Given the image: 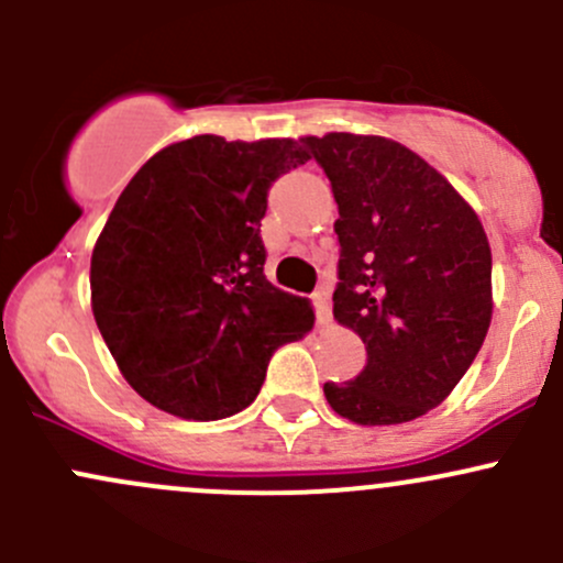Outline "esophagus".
<instances>
[{"label":"esophagus","mask_w":563,"mask_h":563,"mask_svg":"<svg viewBox=\"0 0 563 563\" xmlns=\"http://www.w3.org/2000/svg\"><path fill=\"white\" fill-rule=\"evenodd\" d=\"M313 308H316V321L321 323H329V318H332V308H329V291L327 288H318V291L313 294Z\"/></svg>","instance_id":"esophagus-1"}]
</instances>
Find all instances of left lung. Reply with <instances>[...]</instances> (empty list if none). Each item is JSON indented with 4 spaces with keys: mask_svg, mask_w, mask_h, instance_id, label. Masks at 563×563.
Returning <instances> with one entry per match:
<instances>
[{
    "mask_svg": "<svg viewBox=\"0 0 563 563\" xmlns=\"http://www.w3.org/2000/svg\"><path fill=\"white\" fill-rule=\"evenodd\" d=\"M340 218L334 318L365 371L323 395L356 424H400L439 406L471 367L493 316L490 245L474 209L417 152L382 135H305Z\"/></svg>",
    "mask_w": 563,
    "mask_h": 563,
    "instance_id": "1",
    "label": "left lung"
}]
</instances>
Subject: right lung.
<instances>
[{
	"label": "right lung",
	"mask_w": 563,
	"mask_h": 563,
	"mask_svg": "<svg viewBox=\"0 0 563 563\" xmlns=\"http://www.w3.org/2000/svg\"><path fill=\"white\" fill-rule=\"evenodd\" d=\"M291 139L196 135L139 168L92 250V313L128 384L181 419L234 417L280 345L313 327L308 299L264 275L261 218Z\"/></svg>",
	"instance_id": "right-lung-1"
}]
</instances>
